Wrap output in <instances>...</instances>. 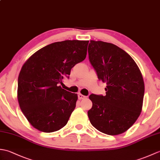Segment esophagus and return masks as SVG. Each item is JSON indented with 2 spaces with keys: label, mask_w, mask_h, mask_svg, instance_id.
Listing matches in <instances>:
<instances>
[{
  "label": "esophagus",
  "mask_w": 160,
  "mask_h": 160,
  "mask_svg": "<svg viewBox=\"0 0 160 160\" xmlns=\"http://www.w3.org/2000/svg\"><path fill=\"white\" fill-rule=\"evenodd\" d=\"M78 99H79V100H82V99H84V98H86V96H83V95H82L81 93L78 94Z\"/></svg>",
  "instance_id": "esophagus-1"
}]
</instances>
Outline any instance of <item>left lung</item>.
<instances>
[{
  "label": "left lung",
  "instance_id": "obj_1",
  "mask_svg": "<svg viewBox=\"0 0 160 160\" xmlns=\"http://www.w3.org/2000/svg\"><path fill=\"white\" fill-rule=\"evenodd\" d=\"M89 59L98 79L107 83L106 96L91 94V124L110 135L127 131L142 111L144 83L133 59L112 43L90 40Z\"/></svg>",
  "mask_w": 160,
  "mask_h": 160
}]
</instances>
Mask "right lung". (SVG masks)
I'll return each mask as SVG.
<instances>
[{
  "label": "right lung",
  "instance_id": "obj_1",
  "mask_svg": "<svg viewBox=\"0 0 160 160\" xmlns=\"http://www.w3.org/2000/svg\"><path fill=\"white\" fill-rule=\"evenodd\" d=\"M88 40H64L37 51L23 64L18 79L20 109L35 128L52 132L64 127L78 96L62 89L64 78L87 56Z\"/></svg>",
  "mask_w": 160,
  "mask_h": 160
}]
</instances>
